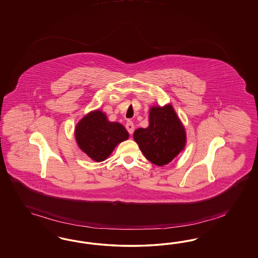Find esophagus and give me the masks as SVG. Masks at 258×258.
<instances>
[{
	"mask_svg": "<svg viewBox=\"0 0 258 258\" xmlns=\"http://www.w3.org/2000/svg\"><path fill=\"white\" fill-rule=\"evenodd\" d=\"M125 128H126V131L128 132L130 134H133V132H134V125H133V123L132 121H127V122H126Z\"/></svg>",
	"mask_w": 258,
	"mask_h": 258,
	"instance_id": "1",
	"label": "esophagus"
}]
</instances>
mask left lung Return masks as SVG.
I'll use <instances>...</instances> for the list:
<instances>
[{
	"label": "left lung",
	"instance_id": "obj_1",
	"mask_svg": "<svg viewBox=\"0 0 258 258\" xmlns=\"http://www.w3.org/2000/svg\"><path fill=\"white\" fill-rule=\"evenodd\" d=\"M133 138L145 157L156 165L170 163L186 142L183 125L170 105L151 108L149 126L136 130Z\"/></svg>",
	"mask_w": 258,
	"mask_h": 258
}]
</instances>
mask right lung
I'll use <instances>...</instances> for the list:
<instances>
[{"label":"right lung","mask_w":258,"mask_h":258,"mask_svg":"<svg viewBox=\"0 0 258 258\" xmlns=\"http://www.w3.org/2000/svg\"><path fill=\"white\" fill-rule=\"evenodd\" d=\"M78 147L96 162L110 155L119 143L128 138L125 127L117 122H109L106 115L96 110L82 118L76 127Z\"/></svg>","instance_id":"right-lung-1"}]
</instances>
